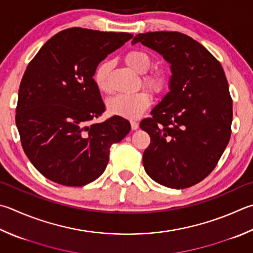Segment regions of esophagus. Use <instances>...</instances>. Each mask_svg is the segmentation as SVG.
<instances>
[{"mask_svg":"<svg viewBox=\"0 0 253 253\" xmlns=\"http://www.w3.org/2000/svg\"><path fill=\"white\" fill-rule=\"evenodd\" d=\"M130 126H131V129H132V130H136V129H138L139 124L137 123V122H135V121H131V122H130Z\"/></svg>","mask_w":253,"mask_h":253,"instance_id":"34e87169","label":"esophagus"}]
</instances>
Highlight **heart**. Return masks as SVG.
Segmentation results:
<instances>
[{
	"label": "heart",
	"instance_id": "heart-1",
	"mask_svg": "<svg viewBox=\"0 0 253 253\" xmlns=\"http://www.w3.org/2000/svg\"><path fill=\"white\" fill-rule=\"evenodd\" d=\"M125 63L132 71L142 74L141 81L147 88L155 94H160L167 84L166 74L163 71H150L151 59L149 55L142 50H130L125 55ZM112 70V63L103 61L98 64L94 73V81L97 88L103 93H108L109 88L108 77ZM151 104V96L146 90L136 91L134 94H124L114 96L107 102L108 112L112 115L127 118L137 119L144 114Z\"/></svg>",
	"mask_w": 253,
	"mask_h": 253
}]
</instances>
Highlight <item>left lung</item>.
Listing matches in <instances>:
<instances>
[{
    "label": "left lung",
    "instance_id": "left-lung-1",
    "mask_svg": "<svg viewBox=\"0 0 253 253\" xmlns=\"http://www.w3.org/2000/svg\"><path fill=\"white\" fill-rule=\"evenodd\" d=\"M136 43L171 65L169 91L139 125L150 136L144 168L163 186L191 187L213 170L230 140L232 99L223 68L205 46L179 32L137 34Z\"/></svg>",
    "mask_w": 253,
    "mask_h": 253
}]
</instances>
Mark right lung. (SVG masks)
Here are the masks:
<instances>
[{"mask_svg": "<svg viewBox=\"0 0 253 253\" xmlns=\"http://www.w3.org/2000/svg\"><path fill=\"white\" fill-rule=\"evenodd\" d=\"M131 38L73 27L49 39L27 65L15 123L27 158L49 180L71 187L96 180L111 146L130 131L129 122L116 115L89 123L105 112L96 67Z\"/></svg>", "mask_w": 253, "mask_h": 253, "instance_id": "obj_1", "label": "right lung"}]
</instances>
